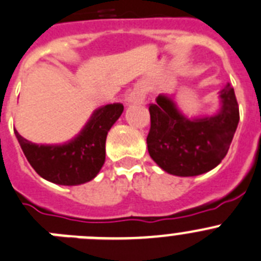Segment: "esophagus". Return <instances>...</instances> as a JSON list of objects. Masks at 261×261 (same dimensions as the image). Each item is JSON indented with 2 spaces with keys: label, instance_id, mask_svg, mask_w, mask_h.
Returning a JSON list of instances; mask_svg holds the SVG:
<instances>
[{
  "label": "esophagus",
  "instance_id": "obj_1",
  "mask_svg": "<svg viewBox=\"0 0 261 261\" xmlns=\"http://www.w3.org/2000/svg\"><path fill=\"white\" fill-rule=\"evenodd\" d=\"M144 99H146V89L143 87H138L126 96V103L127 105H130V103H140L143 102Z\"/></svg>",
  "mask_w": 261,
  "mask_h": 261
}]
</instances>
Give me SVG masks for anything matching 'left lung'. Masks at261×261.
<instances>
[{
	"mask_svg": "<svg viewBox=\"0 0 261 261\" xmlns=\"http://www.w3.org/2000/svg\"><path fill=\"white\" fill-rule=\"evenodd\" d=\"M219 112L202 118H187L165 94L149 105L147 147L163 171L189 177L212 171L222 162L239 123V106L230 84L219 92Z\"/></svg>",
	"mask_w": 261,
	"mask_h": 261,
	"instance_id": "8db88e82",
	"label": "left lung"
}]
</instances>
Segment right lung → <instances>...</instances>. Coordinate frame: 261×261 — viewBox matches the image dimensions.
<instances>
[{
  "label": "right lung",
  "mask_w": 261,
  "mask_h": 261,
  "mask_svg": "<svg viewBox=\"0 0 261 261\" xmlns=\"http://www.w3.org/2000/svg\"><path fill=\"white\" fill-rule=\"evenodd\" d=\"M122 103L97 109L76 138L64 144H35L14 130L24 156L44 180L59 185H80L93 180L105 163L109 130L121 117Z\"/></svg>",
  "instance_id": "obj_1"
}]
</instances>
